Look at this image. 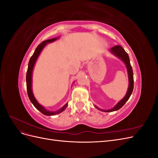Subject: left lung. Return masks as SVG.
Listing matches in <instances>:
<instances>
[{
    "instance_id": "1",
    "label": "left lung",
    "mask_w": 158,
    "mask_h": 158,
    "mask_svg": "<svg viewBox=\"0 0 158 158\" xmlns=\"http://www.w3.org/2000/svg\"><path fill=\"white\" fill-rule=\"evenodd\" d=\"M110 51H111L114 55L117 56L118 58L122 60L124 63H125V64L126 65V67H127V73H128L129 84H128V90H127V92L125 95V96L124 97L120 102H118V103L116 105V106L114 107H113L112 109H109V110H104V109H99L95 106V107H96L98 109L100 110V111H104V112H112V111H117V110H118L119 109H121L124 106V105L125 104V103L128 101L129 98L131 97V95L132 93L133 88H134L133 72H132V66L131 65L130 59H129V56H128V54L127 53V52L125 51V49H124L121 45H116V46L113 47L112 48H111V49H110Z\"/></svg>"
}]
</instances>
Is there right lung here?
Listing matches in <instances>:
<instances>
[{
	"label": "right lung",
	"instance_id": "add662e5",
	"mask_svg": "<svg viewBox=\"0 0 158 158\" xmlns=\"http://www.w3.org/2000/svg\"><path fill=\"white\" fill-rule=\"evenodd\" d=\"M59 37H55L53 38V39H50L48 40H46L43 41L42 43L38 45L37 47V48L35 51V52H33V55L31 56V58L30 59L29 63H28V68H27V73H26V86H27V95L28 97H29V99L31 101V102L33 103L34 107L39 110V111L43 113L44 114H45V115L47 116H51V115H55V114H59L60 113L63 112V111H64L65 109L67 107L68 103H66L64 106L61 107L60 109H59L58 111H48V110L45 109L44 107L37 102V101L36 100V99L35 98L34 95H33V92H32V88H31V82H32V73H33V67H34V65L35 64V62L38 58V56H40L41 51L43 50V49L45 47V45L49 44V43H51L53 42L55 40H58Z\"/></svg>",
	"mask_w": 158,
	"mask_h": 158
}]
</instances>
